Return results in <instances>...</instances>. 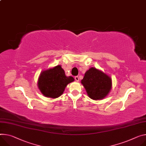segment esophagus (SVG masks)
<instances>
[{
    "instance_id": "esophagus-1",
    "label": "esophagus",
    "mask_w": 146,
    "mask_h": 146,
    "mask_svg": "<svg viewBox=\"0 0 146 146\" xmlns=\"http://www.w3.org/2000/svg\"><path fill=\"white\" fill-rule=\"evenodd\" d=\"M74 78H75V80H76V82H78V81H79V78H78V76H75Z\"/></svg>"
}]
</instances>
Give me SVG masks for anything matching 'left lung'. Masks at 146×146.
Wrapping results in <instances>:
<instances>
[{"label": "left lung", "instance_id": "1", "mask_svg": "<svg viewBox=\"0 0 146 146\" xmlns=\"http://www.w3.org/2000/svg\"><path fill=\"white\" fill-rule=\"evenodd\" d=\"M81 83L88 97L94 100L105 98L110 93L112 86L111 77L95 68H91L86 72Z\"/></svg>", "mask_w": 146, "mask_h": 146}]
</instances>
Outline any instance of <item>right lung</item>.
<instances>
[{
	"mask_svg": "<svg viewBox=\"0 0 146 146\" xmlns=\"http://www.w3.org/2000/svg\"><path fill=\"white\" fill-rule=\"evenodd\" d=\"M74 81L72 76H66L61 65L43 70L38 79V87L41 94L48 98H56L62 95L66 87Z\"/></svg>",
	"mask_w": 146,
	"mask_h": 146,
	"instance_id": "right-lung-1",
	"label": "right lung"
}]
</instances>
